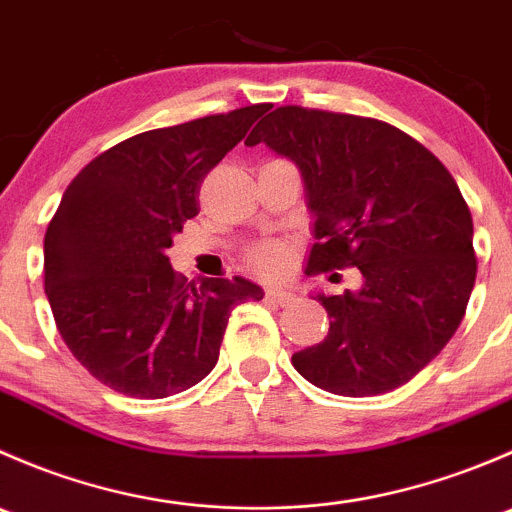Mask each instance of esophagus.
<instances>
[{
    "label": "esophagus",
    "mask_w": 512,
    "mask_h": 512,
    "mask_svg": "<svg viewBox=\"0 0 512 512\" xmlns=\"http://www.w3.org/2000/svg\"><path fill=\"white\" fill-rule=\"evenodd\" d=\"M265 299L267 302H275V304H289L294 299V294L287 292V289H267Z\"/></svg>",
    "instance_id": "1"
}]
</instances>
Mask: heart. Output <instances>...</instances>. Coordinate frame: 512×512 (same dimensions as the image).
<instances>
[{"label":"heart","instance_id":"heart-1","mask_svg":"<svg viewBox=\"0 0 512 512\" xmlns=\"http://www.w3.org/2000/svg\"><path fill=\"white\" fill-rule=\"evenodd\" d=\"M289 262H292V250L285 242H265L257 250H252L250 255L252 270L265 277L285 275Z\"/></svg>","mask_w":512,"mask_h":512}]
</instances>
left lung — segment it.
<instances>
[{
    "label": "left lung",
    "instance_id": "1",
    "mask_svg": "<svg viewBox=\"0 0 512 512\" xmlns=\"http://www.w3.org/2000/svg\"><path fill=\"white\" fill-rule=\"evenodd\" d=\"M257 143L304 178L317 237L307 275L361 272L359 289L317 294L329 332L292 354L294 369L339 396L399 389L456 334L476 282L473 218L456 180L376 118L280 106L245 146Z\"/></svg>",
    "mask_w": 512,
    "mask_h": 512
}]
</instances>
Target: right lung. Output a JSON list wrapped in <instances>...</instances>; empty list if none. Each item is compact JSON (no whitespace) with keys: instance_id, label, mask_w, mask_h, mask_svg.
Wrapping results in <instances>:
<instances>
[{"instance_id":"right-lung-1","label":"right lung","mask_w":512,"mask_h":512,"mask_svg":"<svg viewBox=\"0 0 512 512\" xmlns=\"http://www.w3.org/2000/svg\"><path fill=\"white\" fill-rule=\"evenodd\" d=\"M265 103L126 138L66 188L44 237L56 329L94 379L165 399L213 371L235 304L262 299L242 277L195 287L168 247L200 210L205 175L245 138Z\"/></svg>"}]
</instances>
